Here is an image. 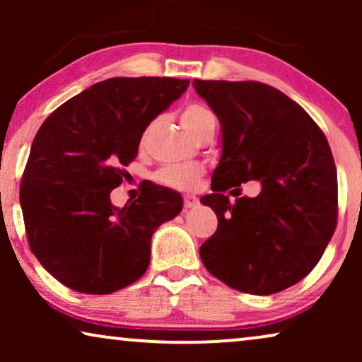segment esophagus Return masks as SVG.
Listing matches in <instances>:
<instances>
[{"mask_svg":"<svg viewBox=\"0 0 362 362\" xmlns=\"http://www.w3.org/2000/svg\"><path fill=\"white\" fill-rule=\"evenodd\" d=\"M182 204H185L186 209H191V207H196L197 204H199V199L192 194H186L185 197H182Z\"/></svg>","mask_w":362,"mask_h":362,"instance_id":"1","label":"esophagus"}]
</instances>
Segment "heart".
Masks as SVG:
<instances>
[{
  "label": "heart",
  "instance_id": "b5f03b06",
  "mask_svg": "<svg viewBox=\"0 0 362 362\" xmlns=\"http://www.w3.org/2000/svg\"><path fill=\"white\" fill-rule=\"evenodd\" d=\"M181 123L192 136H201L209 128L216 127V117L209 108L199 103H189L182 108ZM204 175V166L197 163H185V165H166L155 173V181L160 185L177 191H189L197 185Z\"/></svg>",
  "mask_w": 362,
  "mask_h": 362
}]
</instances>
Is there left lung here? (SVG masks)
I'll return each instance as SVG.
<instances>
[{
    "mask_svg": "<svg viewBox=\"0 0 362 362\" xmlns=\"http://www.w3.org/2000/svg\"><path fill=\"white\" fill-rule=\"evenodd\" d=\"M192 83L222 130L214 192L201 197L219 222L201 245L202 264L234 290L279 293L315 269L336 229L338 175L328 140L279 88L255 81ZM252 179L261 181V194L229 203L223 192Z\"/></svg>",
    "mask_w": 362,
    "mask_h": 362,
    "instance_id": "left-lung-1",
    "label": "left lung"
}]
</instances>
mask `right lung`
Instances as JSON below:
<instances>
[{
	"instance_id": "right-lung-1",
	"label": "right lung",
	"mask_w": 362,
	"mask_h": 362,
	"mask_svg": "<svg viewBox=\"0 0 362 362\" xmlns=\"http://www.w3.org/2000/svg\"><path fill=\"white\" fill-rule=\"evenodd\" d=\"M187 86V78H107L69 98L37 130L19 201L29 249L62 285L107 295L146 272L153 232L180 214L181 196L150 182L118 209L110 192L150 122Z\"/></svg>"
}]
</instances>
